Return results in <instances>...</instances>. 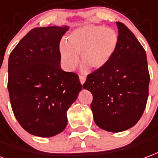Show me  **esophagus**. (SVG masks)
<instances>
[{
    "instance_id": "34e87169",
    "label": "esophagus",
    "mask_w": 158,
    "mask_h": 158,
    "mask_svg": "<svg viewBox=\"0 0 158 158\" xmlns=\"http://www.w3.org/2000/svg\"><path fill=\"white\" fill-rule=\"evenodd\" d=\"M85 79H86V78L85 76H79V82H80L81 85H83L85 82Z\"/></svg>"
}]
</instances>
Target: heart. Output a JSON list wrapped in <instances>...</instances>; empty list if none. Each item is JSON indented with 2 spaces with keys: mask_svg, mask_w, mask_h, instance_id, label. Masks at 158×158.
Listing matches in <instances>:
<instances>
[{
  "mask_svg": "<svg viewBox=\"0 0 158 158\" xmlns=\"http://www.w3.org/2000/svg\"><path fill=\"white\" fill-rule=\"evenodd\" d=\"M119 36L114 29L93 24L83 26L73 31L68 42L61 41L59 53L63 66L72 71L79 62L84 63L83 69L89 66L99 69L108 64L117 49Z\"/></svg>",
  "mask_w": 158,
  "mask_h": 158,
  "instance_id": "b5f03b06",
  "label": "heart"
}]
</instances>
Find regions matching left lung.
Listing matches in <instances>:
<instances>
[{
  "instance_id": "8db88e82",
  "label": "left lung",
  "mask_w": 158,
  "mask_h": 158,
  "mask_svg": "<svg viewBox=\"0 0 158 158\" xmlns=\"http://www.w3.org/2000/svg\"><path fill=\"white\" fill-rule=\"evenodd\" d=\"M117 49L108 64L87 76L90 108L102 130L121 132L135 126L146 108L150 76L143 47L127 26L116 23Z\"/></svg>"
}]
</instances>
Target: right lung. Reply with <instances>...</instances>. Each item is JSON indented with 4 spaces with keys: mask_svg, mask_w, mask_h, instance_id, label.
<instances>
[{
    "mask_svg": "<svg viewBox=\"0 0 158 158\" xmlns=\"http://www.w3.org/2000/svg\"><path fill=\"white\" fill-rule=\"evenodd\" d=\"M68 26L31 29L8 59L10 101L15 117L33 135L51 137L67 126V110L82 89L78 75L60 67L59 43Z\"/></svg>",
    "mask_w": 158,
    "mask_h": 158,
    "instance_id": "obj_1",
    "label": "right lung"
}]
</instances>
